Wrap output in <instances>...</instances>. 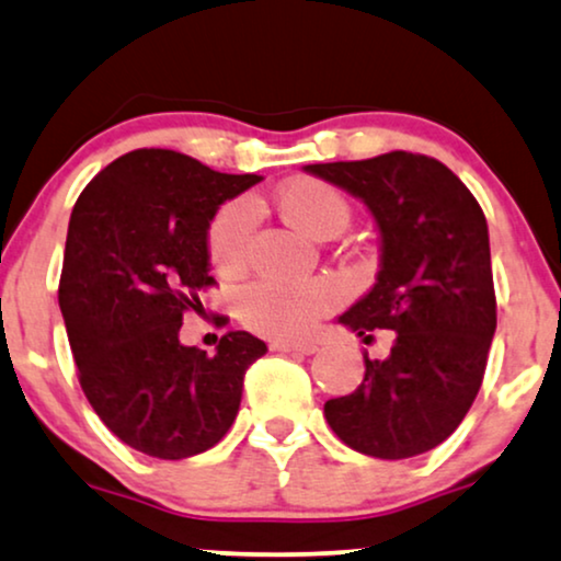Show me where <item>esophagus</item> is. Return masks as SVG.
I'll use <instances>...</instances> for the list:
<instances>
[{
    "mask_svg": "<svg viewBox=\"0 0 561 561\" xmlns=\"http://www.w3.org/2000/svg\"><path fill=\"white\" fill-rule=\"evenodd\" d=\"M272 352H293V354H316V344H295V342H272Z\"/></svg>",
    "mask_w": 561,
    "mask_h": 561,
    "instance_id": "34e87169",
    "label": "esophagus"
}]
</instances>
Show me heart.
<instances>
[{
	"label": "heart",
	"mask_w": 561,
	"mask_h": 561,
	"mask_svg": "<svg viewBox=\"0 0 561 561\" xmlns=\"http://www.w3.org/2000/svg\"><path fill=\"white\" fill-rule=\"evenodd\" d=\"M282 217L305 236L325 240L350 225L352 207L331 183L318 179H295L276 191ZM259 209L253 198H236L217 211L209 225V259L222 274H238L251 256L253 230ZM342 300L339 287L329 279H256L238 293V316L248 329L272 339H297L313 329L321 316Z\"/></svg>",
	"instance_id": "obj_1"
}]
</instances>
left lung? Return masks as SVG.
I'll use <instances>...</instances> for the list:
<instances>
[{"label": "left lung", "mask_w": 561, "mask_h": 561, "mask_svg": "<svg viewBox=\"0 0 561 561\" xmlns=\"http://www.w3.org/2000/svg\"><path fill=\"white\" fill-rule=\"evenodd\" d=\"M308 173L363 198L380 230L375 287L339 323L365 342L391 331L352 393L323 414L344 445L401 460L437 448L469 414L497 329L486 217L463 181L427 154L318 162Z\"/></svg>", "instance_id": "left-lung-1"}]
</instances>
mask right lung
Segmentation results:
<instances>
[{
	"label": "right lung",
	"mask_w": 561,
	"mask_h": 561,
	"mask_svg": "<svg viewBox=\"0 0 561 561\" xmlns=\"http://www.w3.org/2000/svg\"><path fill=\"white\" fill-rule=\"evenodd\" d=\"M259 181L173 150H134L77 198L59 308L90 407L134 450L191 458L236 422L243 375L266 344L228 331L209 357L183 346L179 331L188 310H202L198 293L215 287L211 217Z\"/></svg>",
	"instance_id": "right-lung-1"
}]
</instances>
